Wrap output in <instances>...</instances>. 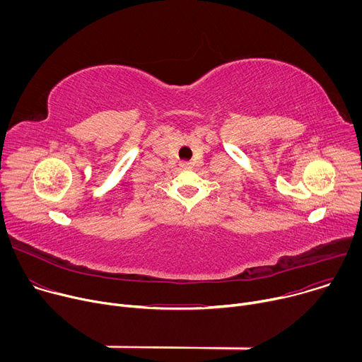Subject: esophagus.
<instances>
[{
    "label": "esophagus",
    "instance_id": "obj_1",
    "mask_svg": "<svg viewBox=\"0 0 362 362\" xmlns=\"http://www.w3.org/2000/svg\"><path fill=\"white\" fill-rule=\"evenodd\" d=\"M180 168H183V169H190L192 168V163L190 162H180Z\"/></svg>",
    "mask_w": 362,
    "mask_h": 362
}]
</instances>
